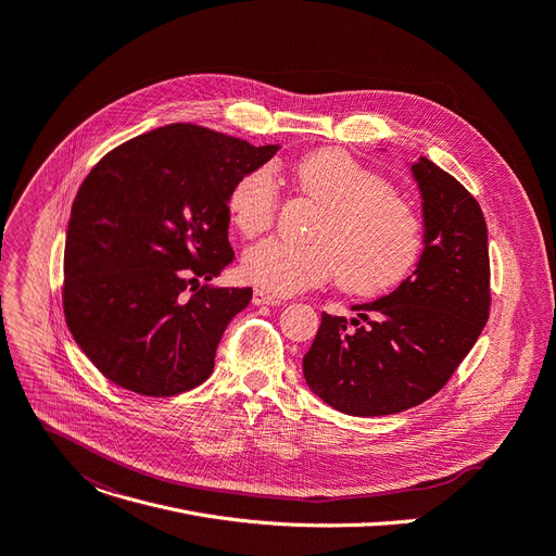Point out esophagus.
Returning <instances> with one entry per match:
<instances>
[{"instance_id": "esophagus-1", "label": "esophagus", "mask_w": 556, "mask_h": 556, "mask_svg": "<svg viewBox=\"0 0 556 556\" xmlns=\"http://www.w3.org/2000/svg\"><path fill=\"white\" fill-rule=\"evenodd\" d=\"M252 304L255 306H281L283 299L277 294H268L264 290H255L252 292Z\"/></svg>"}]
</instances>
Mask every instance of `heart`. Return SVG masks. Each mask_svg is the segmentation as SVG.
I'll use <instances>...</instances> for the list:
<instances>
[{"instance_id":"b5f03b06","label":"heart","mask_w":556,"mask_h":556,"mask_svg":"<svg viewBox=\"0 0 556 556\" xmlns=\"http://www.w3.org/2000/svg\"><path fill=\"white\" fill-rule=\"evenodd\" d=\"M296 190L324 208L313 243L266 239L245 250L241 277L277 296H288L339 277L350 294H381L406 279L426 248V228L408 199L377 170L341 148H321L292 168ZM281 194L270 166L241 175L226 211L243 237L266 232Z\"/></svg>"}]
</instances>
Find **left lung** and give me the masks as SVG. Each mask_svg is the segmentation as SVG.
I'll return each instance as SVG.
<instances>
[{"label":"left lung","instance_id":"8db88e82","mask_svg":"<svg viewBox=\"0 0 556 556\" xmlns=\"http://www.w3.org/2000/svg\"><path fill=\"white\" fill-rule=\"evenodd\" d=\"M410 170L426 228L417 270L372 304L352 306L357 317L350 321L324 313L304 357L311 390L352 417L394 415L430 399L490 315L488 228L479 201L426 157Z\"/></svg>","mask_w":556,"mask_h":556}]
</instances>
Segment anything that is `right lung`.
<instances>
[{"label": "right lung", "instance_id": "right-lung-1", "mask_svg": "<svg viewBox=\"0 0 556 556\" xmlns=\"http://www.w3.org/2000/svg\"><path fill=\"white\" fill-rule=\"evenodd\" d=\"M277 150L168 124L88 173L66 230L62 299L73 339L106 379L173 396L211 377L222 334L252 290L199 279L211 281L235 257L230 188ZM190 285L198 292L186 298Z\"/></svg>", "mask_w": 556, "mask_h": 556}]
</instances>
